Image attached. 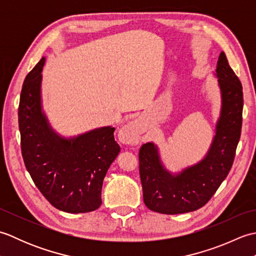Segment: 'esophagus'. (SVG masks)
<instances>
[{"mask_svg":"<svg viewBox=\"0 0 256 256\" xmlns=\"http://www.w3.org/2000/svg\"><path fill=\"white\" fill-rule=\"evenodd\" d=\"M138 135L140 134L138 124L130 123L122 130L121 138L123 140V142L126 144H135L138 143Z\"/></svg>","mask_w":256,"mask_h":256,"instance_id":"esophagus-1","label":"esophagus"}]
</instances>
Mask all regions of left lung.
<instances>
[{
  "mask_svg": "<svg viewBox=\"0 0 256 256\" xmlns=\"http://www.w3.org/2000/svg\"><path fill=\"white\" fill-rule=\"evenodd\" d=\"M216 76L221 90V113L216 135L204 158L176 175L165 170L157 146H140V176L143 199L152 211L178 214L194 211L211 199L226 178L241 136L243 91L241 81L229 66L222 52L216 64Z\"/></svg>",
  "mask_w": 256,
  "mask_h": 256,
  "instance_id": "8db88e82",
  "label": "left lung"
}]
</instances>
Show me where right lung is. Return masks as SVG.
Returning a JSON list of instances; mask_svg holds the SVG:
<instances>
[{
    "instance_id": "right-lung-1",
    "label": "right lung",
    "mask_w": 256,
    "mask_h": 256,
    "mask_svg": "<svg viewBox=\"0 0 256 256\" xmlns=\"http://www.w3.org/2000/svg\"><path fill=\"white\" fill-rule=\"evenodd\" d=\"M45 57L26 76L18 106L20 150L26 170L55 208L84 214L101 206L108 167L120 153L114 128L92 130L64 138L54 131L42 111V72Z\"/></svg>"
}]
</instances>
